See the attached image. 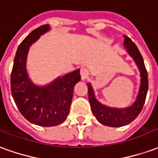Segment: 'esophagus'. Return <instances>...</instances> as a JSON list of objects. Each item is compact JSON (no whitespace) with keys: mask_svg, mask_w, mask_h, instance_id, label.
Returning a JSON list of instances; mask_svg holds the SVG:
<instances>
[{"mask_svg":"<svg viewBox=\"0 0 158 158\" xmlns=\"http://www.w3.org/2000/svg\"><path fill=\"white\" fill-rule=\"evenodd\" d=\"M80 75H81V79L82 80H85L88 78V75H89L88 70L85 69V68H82V69H80Z\"/></svg>","mask_w":158,"mask_h":158,"instance_id":"1","label":"esophagus"}]
</instances>
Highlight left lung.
Segmentation results:
<instances>
[{
	"instance_id": "8db88e82",
	"label": "left lung",
	"mask_w": 158,
	"mask_h": 158,
	"mask_svg": "<svg viewBox=\"0 0 158 158\" xmlns=\"http://www.w3.org/2000/svg\"><path fill=\"white\" fill-rule=\"evenodd\" d=\"M123 37H124L123 46L126 49V52L129 53V55L132 57L134 62H135L140 76L139 92L136 96L135 102L130 106L124 108H118V107L106 106L102 102H100L96 98V95L91 84L90 83L87 84L88 92H89V101L94 116L96 117L98 122L109 127H122L134 121L142 110L148 90V77H147V72L144 64L142 56L139 52L135 44L129 37H127L126 35H123Z\"/></svg>"
}]
</instances>
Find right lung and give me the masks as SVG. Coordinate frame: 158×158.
<instances>
[{
    "label": "right lung",
    "mask_w": 158,
    "mask_h": 158,
    "mask_svg": "<svg viewBox=\"0 0 158 158\" xmlns=\"http://www.w3.org/2000/svg\"><path fill=\"white\" fill-rule=\"evenodd\" d=\"M50 30L48 24L40 26L21 42L11 73V91L19 112L28 121L43 127L59 125L65 121L73 88L81 79L79 69L58 76L45 85H38L29 78L26 66L29 47Z\"/></svg>",
    "instance_id": "obj_1"
}]
</instances>
